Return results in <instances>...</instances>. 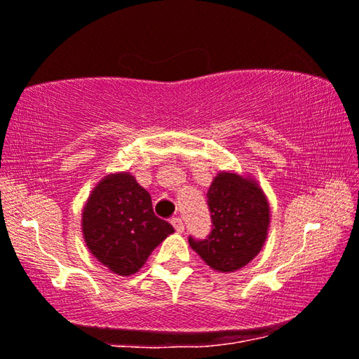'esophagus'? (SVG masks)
I'll return each mask as SVG.
<instances>
[{
	"instance_id": "1",
	"label": "esophagus",
	"mask_w": 359,
	"mask_h": 359,
	"mask_svg": "<svg viewBox=\"0 0 359 359\" xmlns=\"http://www.w3.org/2000/svg\"><path fill=\"white\" fill-rule=\"evenodd\" d=\"M171 225H173L175 230H176V232H178V233H181V232H183V230H184V224H183V220H181L180 217H173V219H171Z\"/></svg>"
}]
</instances>
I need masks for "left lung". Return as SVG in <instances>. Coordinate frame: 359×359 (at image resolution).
Wrapping results in <instances>:
<instances>
[{"label":"left lung","mask_w":359,"mask_h":359,"mask_svg":"<svg viewBox=\"0 0 359 359\" xmlns=\"http://www.w3.org/2000/svg\"><path fill=\"white\" fill-rule=\"evenodd\" d=\"M212 230L205 240L189 237V247L219 273L247 266L266 242L271 214L258 181L235 171H219L208 191Z\"/></svg>","instance_id":"8db88e82"}]
</instances>
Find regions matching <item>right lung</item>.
<instances>
[{
    "mask_svg": "<svg viewBox=\"0 0 359 359\" xmlns=\"http://www.w3.org/2000/svg\"><path fill=\"white\" fill-rule=\"evenodd\" d=\"M83 238L90 253L111 273L130 276L175 232L154 214L151 198L129 171L106 175L81 212Z\"/></svg>",
    "mask_w": 359,
    "mask_h": 359,
    "instance_id": "obj_1",
    "label": "right lung"
}]
</instances>
